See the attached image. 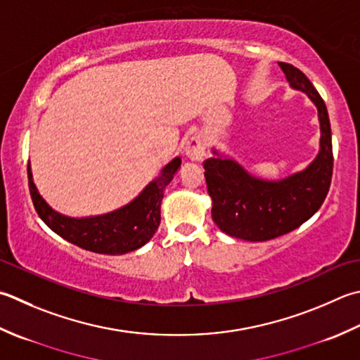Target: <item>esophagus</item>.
I'll list each match as a JSON object with an SVG mask.
<instances>
[{
	"label": "esophagus",
	"instance_id": "esophagus-1",
	"mask_svg": "<svg viewBox=\"0 0 360 360\" xmlns=\"http://www.w3.org/2000/svg\"><path fill=\"white\" fill-rule=\"evenodd\" d=\"M186 154L187 158L193 162H201L202 158L206 156V142H204V137L201 134H193V136L187 140Z\"/></svg>",
	"mask_w": 360,
	"mask_h": 360
}]
</instances>
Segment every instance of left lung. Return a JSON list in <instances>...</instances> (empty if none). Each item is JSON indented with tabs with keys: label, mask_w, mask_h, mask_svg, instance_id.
Listing matches in <instances>:
<instances>
[{
	"label": "left lung",
	"mask_w": 360,
	"mask_h": 360,
	"mask_svg": "<svg viewBox=\"0 0 360 360\" xmlns=\"http://www.w3.org/2000/svg\"><path fill=\"white\" fill-rule=\"evenodd\" d=\"M290 87L309 96L320 122V150L304 170L283 179H262L246 172L237 160L212 150L204 162L212 220L228 236L265 242L300 228L321 207L333 178V137L326 104L301 70L279 62Z\"/></svg>",
	"instance_id": "left-lung-1"
}]
</instances>
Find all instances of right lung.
<instances>
[{
	"label": "right lung",
	"mask_w": 360,
	"mask_h": 360,
	"mask_svg": "<svg viewBox=\"0 0 360 360\" xmlns=\"http://www.w3.org/2000/svg\"><path fill=\"white\" fill-rule=\"evenodd\" d=\"M179 167L181 158H174L131 202L108 214L81 218L63 215L49 206L34 184L30 164L27 181L34 207L49 229L82 250L117 256L142 248L156 234L165 187Z\"/></svg>",
	"instance_id": "right-lung-1"
}]
</instances>
